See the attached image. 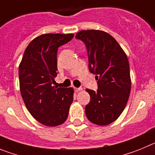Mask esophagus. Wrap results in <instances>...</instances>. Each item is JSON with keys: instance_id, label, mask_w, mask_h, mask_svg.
Returning <instances> with one entry per match:
<instances>
[{"instance_id": "obj_1", "label": "esophagus", "mask_w": 155, "mask_h": 155, "mask_svg": "<svg viewBox=\"0 0 155 155\" xmlns=\"http://www.w3.org/2000/svg\"><path fill=\"white\" fill-rule=\"evenodd\" d=\"M74 90L76 92H79V91H82L83 90V89L82 88H76V87H74Z\"/></svg>"}]
</instances>
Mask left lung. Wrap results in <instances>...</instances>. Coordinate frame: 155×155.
Segmentation results:
<instances>
[{"mask_svg": "<svg viewBox=\"0 0 155 155\" xmlns=\"http://www.w3.org/2000/svg\"><path fill=\"white\" fill-rule=\"evenodd\" d=\"M76 38L85 43L89 68L97 80V92L86 89L90 102L85 112L88 120L100 126L119 117L129 99L131 79L124 51L113 36L101 30H83Z\"/></svg>", "mask_w": 155, "mask_h": 155, "instance_id": "left-lung-1", "label": "left lung"}]
</instances>
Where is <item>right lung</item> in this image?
I'll use <instances>...</instances> for the list:
<instances>
[{
	"mask_svg": "<svg viewBox=\"0 0 155 155\" xmlns=\"http://www.w3.org/2000/svg\"><path fill=\"white\" fill-rule=\"evenodd\" d=\"M73 34H43L29 43L19 65V85L24 103L41 124L56 127L68 117L74 90L53 86L57 76V51Z\"/></svg>",
	"mask_w": 155,
	"mask_h": 155,
	"instance_id": "1",
	"label": "right lung"
}]
</instances>
